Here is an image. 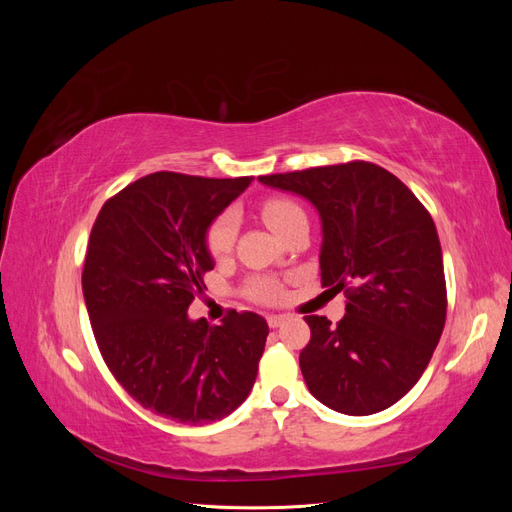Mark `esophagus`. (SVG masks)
Wrapping results in <instances>:
<instances>
[{
	"instance_id": "obj_1",
	"label": "esophagus",
	"mask_w": 512,
	"mask_h": 512,
	"mask_svg": "<svg viewBox=\"0 0 512 512\" xmlns=\"http://www.w3.org/2000/svg\"><path fill=\"white\" fill-rule=\"evenodd\" d=\"M267 322H269L271 329H277V327H282V324L286 322V316H269Z\"/></svg>"
}]
</instances>
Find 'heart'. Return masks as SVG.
Here are the masks:
<instances>
[{
    "mask_svg": "<svg viewBox=\"0 0 512 512\" xmlns=\"http://www.w3.org/2000/svg\"><path fill=\"white\" fill-rule=\"evenodd\" d=\"M260 218L265 220V224L275 232L277 237H280L294 220L305 218V213L297 203H294V200L271 198L260 205ZM235 237H237V222L232 218V213L218 215L205 232L207 254L215 260L224 258L226 254H230L232 245H235ZM245 294L258 303H275L282 297V284L273 280V277L260 275L247 282Z\"/></svg>",
    "mask_w": 512,
    "mask_h": 512,
    "instance_id": "b5f03b06",
    "label": "heart"
}]
</instances>
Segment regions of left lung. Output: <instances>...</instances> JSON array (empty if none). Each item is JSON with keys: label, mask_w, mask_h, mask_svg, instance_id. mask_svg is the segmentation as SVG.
<instances>
[{"label": "left lung", "mask_w": 512, "mask_h": 512, "mask_svg": "<svg viewBox=\"0 0 512 512\" xmlns=\"http://www.w3.org/2000/svg\"><path fill=\"white\" fill-rule=\"evenodd\" d=\"M260 181L318 209L320 282L346 297L335 327L305 316L312 337L299 365L309 393L350 416L386 410L423 376L446 320L442 250L429 211L406 183L363 160Z\"/></svg>", "instance_id": "8db88e82"}]
</instances>
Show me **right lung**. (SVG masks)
<instances>
[{"label":"right lung","mask_w":512,"mask_h":512,"mask_svg":"<svg viewBox=\"0 0 512 512\" xmlns=\"http://www.w3.org/2000/svg\"><path fill=\"white\" fill-rule=\"evenodd\" d=\"M252 179L162 170L108 198L91 228L83 294L102 359L134 401L177 423L235 410L265 352L258 314L230 309L220 327L188 318L213 269L205 232Z\"/></svg>","instance_id":"right-lung-1"}]
</instances>
